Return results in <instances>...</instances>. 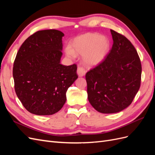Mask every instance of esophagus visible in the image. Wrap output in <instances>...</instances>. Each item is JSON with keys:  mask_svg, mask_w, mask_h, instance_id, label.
<instances>
[{"mask_svg": "<svg viewBox=\"0 0 155 155\" xmlns=\"http://www.w3.org/2000/svg\"><path fill=\"white\" fill-rule=\"evenodd\" d=\"M77 73H78V75L79 77H83L85 75L86 71H85V70L84 69L83 67H78V70H77Z\"/></svg>", "mask_w": 155, "mask_h": 155, "instance_id": "34e87169", "label": "esophagus"}]
</instances>
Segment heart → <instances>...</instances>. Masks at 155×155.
<instances>
[{"label":"heart","instance_id":"1","mask_svg":"<svg viewBox=\"0 0 155 155\" xmlns=\"http://www.w3.org/2000/svg\"><path fill=\"white\" fill-rule=\"evenodd\" d=\"M110 47V41L107 37L96 33H88L74 39L71 48H66L65 53L71 59L75 58V54L83 55V63L87 66L94 67L105 59Z\"/></svg>","mask_w":155,"mask_h":155}]
</instances>
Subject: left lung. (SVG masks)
Returning <instances> with one entry per match:
<instances>
[{
	"mask_svg": "<svg viewBox=\"0 0 155 155\" xmlns=\"http://www.w3.org/2000/svg\"><path fill=\"white\" fill-rule=\"evenodd\" d=\"M110 32L113 45L109 54L85 76L88 100L104 114L116 113L129 106L141 82L142 65L134 46L125 36Z\"/></svg>",
	"mask_w": 155,
	"mask_h": 155,
	"instance_id": "obj_1",
	"label": "left lung"
}]
</instances>
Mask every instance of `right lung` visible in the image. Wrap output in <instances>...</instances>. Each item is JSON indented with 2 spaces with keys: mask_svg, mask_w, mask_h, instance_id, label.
<instances>
[{
  "mask_svg": "<svg viewBox=\"0 0 155 155\" xmlns=\"http://www.w3.org/2000/svg\"><path fill=\"white\" fill-rule=\"evenodd\" d=\"M64 34L57 30L35 32L22 43L14 61L15 91L25 109L36 115L61 109L68 88L78 78L77 65L61 64Z\"/></svg>",
  "mask_w": 155,
  "mask_h": 155,
  "instance_id": "right-lung-1",
  "label": "right lung"
}]
</instances>
